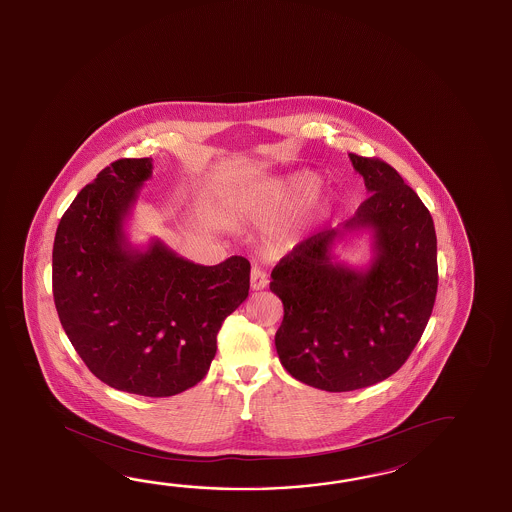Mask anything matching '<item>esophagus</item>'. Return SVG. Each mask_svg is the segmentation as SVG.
<instances>
[{"label": "esophagus", "instance_id": "obj_1", "mask_svg": "<svg viewBox=\"0 0 512 512\" xmlns=\"http://www.w3.org/2000/svg\"><path fill=\"white\" fill-rule=\"evenodd\" d=\"M267 285H269V276H267V272L260 269V267H254L251 272L252 291H263Z\"/></svg>", "mask_w": 512, "mask_h": 512}]
</instances>
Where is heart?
Listing matches in <instances>:
<instances>
[{"mask_svg": "<svg viewBox=\"0 0 512 512\" xmlns=\"http://www.w3.org/2000/svg\"><path fill=\"white\" fill-rule=\"evenodd\" d=\"M320 185V176L311 171L298 172L287 181V191L292 198L303 200L307 196H311L312 192L318 189Z\"/></svg>", "mask_w": 512, "mask_h": 512, "instance_id": "1", "label": "heart"}]
</instances>
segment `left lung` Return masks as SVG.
<instances>
[{
	"instance_id": "8db88e82",
	"label": "left lung",
	"mask_w": 512,
	"mask_h": 512,
	"mask_svg": "<svg viewBox=\"0 0 512 512\" xmlns=\"http://www.w3.org/2000/svg\"><path fill=\"white\" fill-rule=\"evenodd\" d=\"M369 191L341 229L298 243L274 267L271 291L283 303L276 351L292 378L329 392L389 378L411 356L438 291L431 212L389 163L349 154ZM371 230L367 270L331 252L347 231Z\"/></svg>"
}]
</instances>
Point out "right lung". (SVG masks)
Returning <instances> with one entry per match:
<instances>
[{"label": "right lung", "mask_w": 512, "mask_h": 512, "mask_svg": "<svg viewBox=\"0 0 512 512\" xmlns=\"http://www.w3.org/2000/svg\"><path fill=\"white\" fill-rule=\"evenodd\" d=\"M151 174V158H125L81 189L54 238L52 294L96 378L165 398L205 378L221 323L249 296L251 263L231 256L205 267L160 240L134 249L123 225Z\"/></svg>", "instance_id": "obj_1"}]
</instances>
